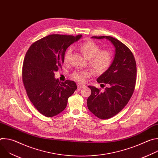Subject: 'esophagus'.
I'll list each match as a JSON object with an SVG mask.
<instances>
[{
  "label": "esophagus",
  "instance_id": "obj_1",
  "mask_svg": "<svg viewBox=\"0 0 158 158\" xmlns=\"http://www.w3.org/2000/svg\"><path fill=\"white\" fill-rule=\"evenodd\" d=\"M77 85L78 88H82V87H85V85L83 84H81V83H77Z\"/></svg>",
  "mask_w": 158,
  "mask_h": 158
}]
</instances>
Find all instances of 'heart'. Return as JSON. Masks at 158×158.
Returning a JSON list of instances; mask_svg holds the SVG:
<instances>
[{
    "instance_id": "heart-1",
    "label": "heart",
    "mask_w": 158,
    "mask_h": 158,
    "mask_svg": "<svg viewBox=\"0 0 158 158\" xmlns=\"http://www.w3.org/2000/svg\"><path fill=\"white\" fill-rule=\"evenodd\" d=\"M79 51L87 59H89V65L91 69L97 74H102L106 72L110 67L112 57L110 51L107 50H101V47L93 41H87L82 44L79 47ZM72 50L71 48L67 49L64 57L65 63L69 62ZM93 75V72L90 70L76 71L72 76L79 82H84L85 79Z\"/></svg>"
}]
</instances>
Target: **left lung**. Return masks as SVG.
Returning <instances> with one entry per match:
<instances>
[{"mask_svg": "<svg viewBox=\"0 0 158 158\" xmlns=\"http://www.w3.org/2000/svg\"><path fill=\"white\" fill-rule=\"evenodd\" d=\"M92 38H106L115 48L113 61L97 79L98 82L107 84V87L101 91L94 86H88L91 90L87 99L89 110L98 118L107 119L118 114L130 100L136 85V63L131 50L119 40L110 36Z\"/></svg>", "mask_w": 158, "mask_h": 158, "instance_id": "obj_1", "label": "left lung"}]
</instances>
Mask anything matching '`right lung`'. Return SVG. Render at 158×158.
<instances>
[{
    "label": "right lung",
    "instance_id": "right-lung-1",
    "mask_svg": "<svg viewBox=\"0 0 158 158\" xmlns=\"http://www.w3.org/2000/svg\"><path fill=\"white\" fill-rule=\"evenodd\" d=\"M81 37L49 35L33 43L26 54L22 81L31 102L45 116L53 117L62 112L67 99L77 89L74 81L60 83L54 77V73L62 68L67 48Z\"/></svg>",
    "mask_w": 158,
    "mask_h": 158
}]
</instances>
